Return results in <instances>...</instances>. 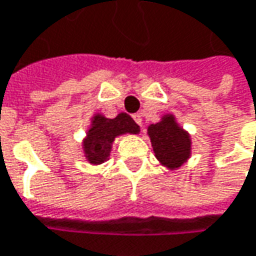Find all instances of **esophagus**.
<instances>
[{"instance_id":"34e87169","label":"esophagus","mask_w":256,"mask_h":256,"mask_svg":"<svg viewBox=\"0 0 256 256\" xmlns=\"http://www.w3.org/2000/svg\"><path fill=\"white\" fill-rule=\"evenodd\" d=\"M133 119H134V122L137 123L138 126H141V124H142V119H141V116L138 115V114H136V115H133Z\"/></svg>"}]
</instances>
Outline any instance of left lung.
<instances>
[{
	"instance_id": "8db88e82",
	"label": "left lung",
	"mask_w": 256,
	"mask_h": 256,
	"mask_svg": "<svg viewBox=\"0 0 256 256\" xmlns=\"http://www.w3.org/2000/svg\"><path fill=\"white\" fill-rule=\"evenodd\" d=\"M154 151L162 165L174 169L184 164L190 155V137L178 128L173 116L148 128Z\"/></svg>"
}]
</instances>
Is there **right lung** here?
I'll use <instances>...</instances> for the list:
<instances>
[{"label":"right lung","instance_id":"right-lung-1","mask_svg":"<svg viewBox=\"0 0 256 256\" xmlns=\"http://www.w3.org/2000/svg\"><path fill=\"white\" fill-rule=\"evenodd\" d=\"M140 126L128 114H119L115 119L97 115L92 120L84 141V152L90 164L100 165L110 156V144L119 134L138 133Z\"/></svg>","mask_w":256,"mask_h":256}]
</instances>
